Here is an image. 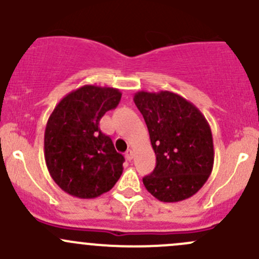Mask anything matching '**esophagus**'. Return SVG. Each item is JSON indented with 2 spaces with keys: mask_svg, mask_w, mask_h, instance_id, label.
I'll use <instances>...</instances> for the list:
<instances>
[{
  "mask_svg": "<svg viewBox=\"0 0 259 259\" xmlns=\"http://www.w3.org/2000/svg\"><path fill=\"white\" fill-rule=\"evenodd\" d=\"M125 158L127 159V160H133V158H134V151L133 150H127L126 153H125Z\"/></svg>",
  "mask_w": 259,
  "mask_h": 259,
  "instance_id": "obj_1",
  "label": "esophagus"
}]
</instances>
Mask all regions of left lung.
<instances>
[{
	"instance_id": "1",
	"label": "left lung",
	"mask_w": 259,
	"mask_h": 259,
	"mask_svg": "<svg viewBox=\"0 0 259 259\" xmlns=\"http://www.w3.org/2000/svg\"><path fill=\"white\" fill-rule=\"evenodd\" d=\"M134 103L156 156L153 173L143 178L146 190L160 202L188 199L213 170V137L207 119L194 104L171 91H138Z\"/></svg>"
}]
</instances>
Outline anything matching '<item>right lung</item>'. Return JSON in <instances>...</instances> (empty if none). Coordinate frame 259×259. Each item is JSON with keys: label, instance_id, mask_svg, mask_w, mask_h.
Segmentation results:
<instances>
[{"label": "right lung", "instance_id": "right-lung-1", "mask_svg": "<svg viewBox=\"0 0 259 259\" xmlns=\"http://www.w3.org/2000/svg\"><path fill=\"white\" fill-rule=\"evenodd\" d=\"M121 99L117 89L83 85L60 100L45 129L44 153L54 182L67 194L91 199L109 192L122 173L124 156L99 121Z\"/></svg>", "mask_w": 259, "mask_h": 259}]
</instances>
